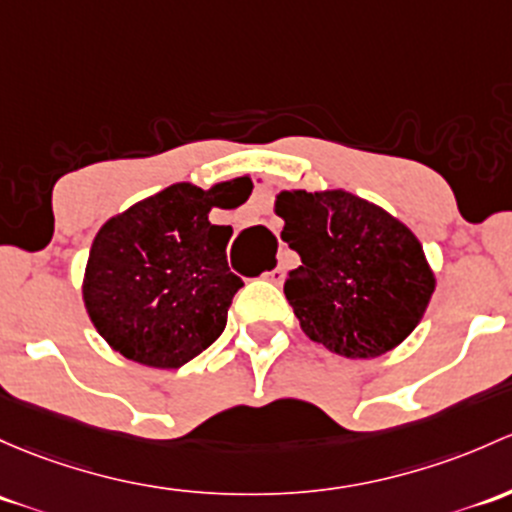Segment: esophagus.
Masks as SVG:
<instances>
[{
	"label": "esophagus",
	"mask_w": 512,
	"mask_h": 512,
	"mask_svg": "<svg viewBox=\"0 0 512 512\" xmlns=\"http://www.w3.org/2000/svg\"><path fill=\"white\" fill-rule=\"evenodd\" d=\"M265 279H270V282H282V265H274L272 270H267Z\"/></svg>",
	"instance_id": "1"
}]
</instances>
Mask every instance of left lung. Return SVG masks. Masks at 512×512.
Listing matches in <instances>:
<instances>
[{
  "instance_id": "8db88e82",
  "label": "left lung",
  "mask_w": 512,
  "mask_h": 512,
  "mask_svg": "<svg viewBox=\"0 0 512 512\" xmlns=\"http://www.w3.org/2000/svg\"><path fill=\"white\" fill-rule=\"evenodd\" d=\"M274 213L301 257L284 294L311 341L343 358H378L424 319L437 274L395 215L346 188L279 191Z\"/></svg>"
}]
</instances>
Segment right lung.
Segmentation results:
<instances>
[{
	"label": "right lung",
	"instance_id": "add662e5",
	"mask_svg": "<svg viewBox=\"0 0 512 512\" xmlns=\"http://www.w3.org/2000/svg\"><path fill=\"white\" fill-rule=\"evenodd\" d=\"M250 176L201 188L166 186L100 225L83 274V304L107 346L159 370L179 368L223 333L235 292L225 247L233 228L213 208H238Z\"/></svg>",
	"mask_w": 512,
	"mask_h": 512
}]
</instances>
